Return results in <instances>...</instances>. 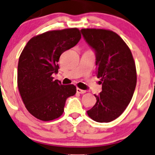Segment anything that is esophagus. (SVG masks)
Returning <instances> with one entry per match:
<instances>
[{"instance_id":"obj_1","label":"esophagus","mask_w":155,"mask_h":155,"mask_svg":"<svg viewBox=\"0 0 155 155\" xmlns=\"http://www.w3.org/2000/svg\"><path fill=\"white\" fill-rule=\"evenodd\" d=\"M76 92H77L78 93H80V94H84V93H85L87 91H84V90L79 89V88H76Z\"/></svg>"}]
</instances>
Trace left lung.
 I'll list each match as a JSON object with an SVG mask.
<instances>
[{
	"label": "left lung",
	"instance_id": "left-lung-1",
	"mask_svg": "<svg viewBox=\"0 0 155 155\" xmlns=\"http://www.w3.org/2000/svg\"><path fill=\"white\" fill-rule=\"evenodd\" d=\"M84 40L96 52L97 77L102 91L87 115L107 123L118 118L130 104L137 83L135 63L130 48L116 33L101 28H82Z\"/></svg>",
	"mask_w": 155,
	"mask_h": 155
}]
</instances>
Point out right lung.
Masks as SVG:
<instances>
[{"mask_svg": "<svg viewBox=\"0 0 155 155\" xmlns=\"http://www.w3.org/2000/svg\"><path fill=\"white\" fill-rule=\"evenodd\" d=\"M81 33L76 28L49 31L32 37L20 56L18 87L25 108L44 121L59 118L66 99L76 94L74 84L54 80L58 73L61 54L79 42Z\"/></svg>", "mask_w": 155, "mask_h": 155, "instance_id": "obj_1", "label": "right lung"}]
</instances>
